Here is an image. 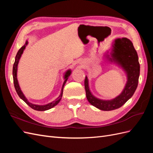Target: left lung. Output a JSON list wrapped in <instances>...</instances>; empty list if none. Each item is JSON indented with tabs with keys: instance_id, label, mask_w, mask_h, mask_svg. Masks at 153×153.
<instances>
[{
	"instance_id": "1",
	"label": "left lung",
	"mask_w": 153,
	"mask_h": 153,
	"mask_svg": "<svg viewBox=\"0 0 153 153\" xmlns=\"http://www.w3.org/2000/svg\"><path fill=\"white\" fill-rule=\"evenodd\" d=\"M106 56L110 61L118 64L126 73L128 81L121 94L113 100H102L92 94L87 76L85 78L84 85L86 97L89 102L101 110L109 111L120 108L133 95L138 85L140 75V64L137 51L133 43L126 38L115 39L113 44L112 52L110 53L111 57L108 55Z\"/></svg>"
}]
</instances>
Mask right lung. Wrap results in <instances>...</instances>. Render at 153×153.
I'll use <instances>...</instances> for the list:
<instances>
[{
	"instance_id": "obj_1",
	"label": "right lung",
	"mask_w": 153,
	"mask_h": 153,
	"mask_svg": "<svg viewBox=\"0 0 153 153\" xmlns=\"http://www.w3.org/2000/svg\"><path fill=\"white\" fill-rule=\"evenodd\" d=\"M28 43V42H26L25 45L23 46V47L18 50V52H17V54L16 55V57H15V63L13 64V82H14V85H15V90L17 92L18 95L19 96L20 98L22 100H24L25 102L30 107H31L32 109L36 110H38V111H45V110H49L50 108H52L55 105H57L59 103V101H61V98H62V92H63V88L64 85H65L66 82L68 80V76L71 75V70H68L65 74V75H64V78H65V80L64 82V84L62 85V90H61V94L59 95V96L58 98L56 99V100L53 101V102H51L47 105H34V104H32L30 102H29L28 100L25 98L24 94H23V92H22L21 89H20V87L19 86V84H18V80H17V67H18V64L19 62V60L22 56V54L24 52V50L25 48L26 45Z\"/></svg>"
}]
</instances>
